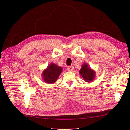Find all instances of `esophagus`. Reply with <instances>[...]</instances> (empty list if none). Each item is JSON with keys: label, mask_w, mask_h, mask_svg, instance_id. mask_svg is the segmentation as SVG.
<instances>
[{"label": "esophagus", "mask_w": 130, "mask_h": 130, "mask_svg": "<svg viewBox=\"0 0 130 130\" xmlns=\"http://www.w3.org/2000/svg\"><path fill=\"white\" fill-rule=\"evenodd\" d=\"M67 70H68V71H70V72H71V71H73V70H74V67L73 66H69V67H68V68H67Z\"/></svg>", "instance_id": "1"}]
</instances>
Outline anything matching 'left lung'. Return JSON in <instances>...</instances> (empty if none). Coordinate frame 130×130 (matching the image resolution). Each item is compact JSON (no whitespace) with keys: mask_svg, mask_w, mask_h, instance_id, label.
Here are the masks:
<instances>
[{"mask_svg":"<svg viewBox=\"0 0 130 130\" xmlns=\"http://www.w3.org/2000/svg\"><path fill=\"white\" fill-rule=\"evenodd\" d=\"M81 77L86 82H92L95 78V71L90 68L88 64L85 63L82 65L79 71Z\"/></svg>","mask_w":130,"mask_h":130,"instance_id":"obj_1","label":"left lung"}]
</instances>
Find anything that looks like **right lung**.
<instances>
[{
    "instance_id": "obj_1",
    "label": "right lung",
    "mask_w": 130,
    "mask_h": 130,
    "mask_svg": "<svg viewBox=\"0 0 130 130\" xmlns=\"http://www.w3.org/2000/svg\"><path fill=\"white\" fill-rule=\"evenodd\" d=\"M62 68L58 65L54 63H50L42 73L43 80L46 83H55L62 73Z\"/></svg>"
}]
</instances>
